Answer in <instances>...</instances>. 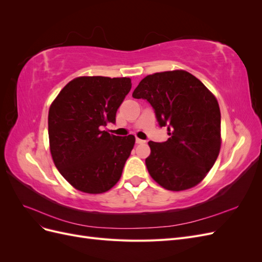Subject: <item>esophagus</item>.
I'll return each instance as SVG.
<instances>
[{"label": "esophagus", "instance_id": "esophagus-1", "mask_svg": "<svg viewBox=\"0 0 262 262\" xmlns=\"http://www.w3.org/2000/svg\"><path fill=\"white\" fill-rule=\"evenodd\" d=\"M136 142L138 144H143V143H145V141L144 140H141V139H139V138H137L136 139Z\"/></svg>", "mask_w": 262, "mask_h": 262}]
</instances>
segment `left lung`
<instances>
[{"mask_svg": "<svg viewBox=\"0 0 262 262\" xmlns=\"http://www.w3.org/2000/svg\"><path fill=\"white\" fill-rule=\"evenodd\" d=\"M152 106L169 139L149 141L147 170L158 185L171 191L192 188L213 167L221 147V112L216 98L186 71L147 75L132 94Z\"/></svg>", "mask_w": 262, "mask_h": 262, "instance_id": "left-lung-1", "label": "left lung"}]
</instances>
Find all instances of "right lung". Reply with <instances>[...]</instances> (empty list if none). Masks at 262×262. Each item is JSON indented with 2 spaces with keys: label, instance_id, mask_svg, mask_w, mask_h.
<instances>
[{
  "label": "right lung",
  "instance_id": "add662e5",
  "mask_svg": "<svg viewBox=\"0 0 262 262\" xmlns=\"http://www.w3.org/2000/svg\"><path fill=\"white\" fill-rule=\"evenodd\" d=\"M129 77L82 76L68 83L49 109L55 167L75 189L102 193L120 179L136 138L105 131L131 90Z\"/></svg>",
  "mask_w": 262,
  "mask_h": 262
}]
</instances>
